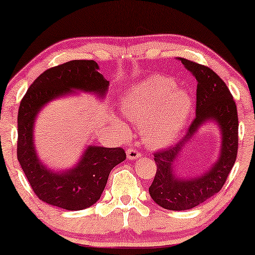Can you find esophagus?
I'll return each instance as SVG.
<instances>
[{
    "label": "esophagus",
    "instance_id": "34e87169",
    "mask_svg": "<svg viewBox=\"0 0 255 255\" xmlns=\"http://www.w3.org/2000/svg\"><path fill=\"white\" fill-rule=\"evenodd\" d=\"M127 154H128V159H130V160L138 159V158H140V155H141L140 152L135 148H128L127 151Z\"/></svg>",
    "mask_w": 255,
    "mask_h": 255
}]
</instances>
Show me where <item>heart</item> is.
Masks as SVG:
<instances>
[{
    "label": "heart",
    "mask_w": 255,
    "mask_h": 255,
    "mask_svg": "<svg viewBox=\"0 0 255 255\" xmlns=\"http://www.w3.org/2000/svg\"><path fill=\"white\" fill-rule=\"evenodd\" d=\"M193 102L189 93L176 89V83L166 76H153L134 86L122 99V113L131 122L144 124L149 144L166 145L176 137L189 117ZM124 130V123L115 120Z\"/></svg>",
    "instance_id": "obj_1"
}]
</instances>
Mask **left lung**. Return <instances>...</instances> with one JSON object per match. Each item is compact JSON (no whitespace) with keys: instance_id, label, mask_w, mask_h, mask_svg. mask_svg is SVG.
Listing matches in <instances>:
<instances>
[{"instance_id":"8db88e82","label":"left lung","mask_w":255,"mask_h":255,"mask_svg":"<svg viewBox=\"0 0 255 255\" xmlns=\"http://www.w3.org/2000/svg\"><path fill=\"white\" fill-rule=\"evenodd\" d=\"M196 78V117L176 145L154 153L156 173L148 188L153 201L167 210H188L217 194L226 182L238 153V113L225 82L207 66L180 58ZM216 120L222 131V152L219 161L204 176L182 180L175 176L172 165L183 145L201 124Z\"/></svg>"}]
</instances>
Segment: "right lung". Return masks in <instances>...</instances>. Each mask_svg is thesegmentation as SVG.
Wrapping results in <instances>:
<instances>
[{"mask_svg":"<svg viewBox=\"0 0 255 255\" xmlns=\"http://www.w3.org/2000/svg\"><path fill=\"white\" fill-rule=\"evenodd\" d=\"M94 60H72L48 68L34 80L18 109L17 159L39 200L66 210H82L100 200L111 169L127 159L122 147L89 146L74 168L51 172L39 161L33 146V124L38 111L55 97L73 90L103 96L109 81Z\"/></svg>","mask_w":255,"mask_h":255,"instance_id":"1","label":"right lung"}]
</instances>
